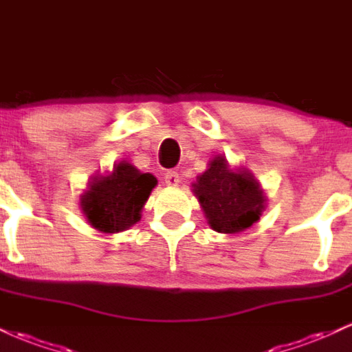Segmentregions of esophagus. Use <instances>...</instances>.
<instances>
[{"label":"esophagus","instance_id":"1","mask_svg":"<svg viewBox=\"0 0 352 352\" xmlns=\"http://www.w3.org/2000/svg\"><path fill=\"white\" fill-rule=\"evenodd\" d=\"M164 181H166L168 186H177L181 183V177L177 175V171H168L164 175Z\"/></svg>","mask_w":352,"mask_h":352}]
</instances>
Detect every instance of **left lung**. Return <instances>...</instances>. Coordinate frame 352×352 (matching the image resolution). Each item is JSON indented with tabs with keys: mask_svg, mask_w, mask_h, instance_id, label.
<instances>
[{
	"mask_svg": "<svg viewBox=\"0 0 352 352\" xmlns=\"http://www.w3.org/2000/svg\"><path fill=\"white\" fill-rule=\"evenodd\" d=\"M191 186L208 224L216 232H243L265 210L267 197L255 176L245 169L234 171L221 156L210 160L208 169Z\"/></svg>",
	"mask_w": 352,
	"mask_h": 352,
	"instance_id": "obj_1",
	"label": "left lung"
}]
</instances>
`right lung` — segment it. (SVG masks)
Instances as JSON below:
<instances>
[{
	"mask_svg": "<svg viewBox=\"0 0 352 352\" xmlns=\"http://www.w3.org/2000/svg\"><path fill=\"white\" fill-rule=\"evenodd\" d=\"M158 181L130 163H120L107 176H97L80 194L82 212L94 229L105 234L128 230L142 219V210Z\"/></svg>",
	"mask_w": 352,
	"mask_h": 352,
	"instance_id": "add662e5",
	"label": "right lung"
}]
</instances>
